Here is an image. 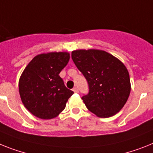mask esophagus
<instances>
[{"mask_svg": "<svg viewBox=\"0 0 153 153\" xmlns=\"http://www.w3.org/2000/svg\"><path fill=\"white\" fill-rule=\"evenodd\" d=\"M73 91H74V92H79V89H78L77 87H74V88H73Z\"/></svg>", "mask_w": 153, "mask_h": 153, "instance_id": "esophagus-1", "label": "esophagus"}]
</instances>
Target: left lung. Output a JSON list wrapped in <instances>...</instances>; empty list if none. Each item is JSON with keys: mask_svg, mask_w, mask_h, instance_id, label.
<instances>
[{"mask_svg": "<svg viewBox=\"0 0 153 153\" xmlns=\"http://www.w3.org/2000/svg\"><path fill=\"white\" fill-rule=\"evenodd\" d=\"M71 58L88 82V93L82 100L89 111L110 117L126 103L131 92L128 69L112 54L100 50H78Z\"/></svg>", "mask_w": 153, "mask_h": 153, "instance_id": "8db88e82", "label": "left lung"}]
</instances>
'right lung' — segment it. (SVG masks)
Returning a JSON list of instances; mask_svg holds the SVG:
<instances>
[{
    "label": "right lung",
    "mask_w": 153,
    "mask_h": 153,
    "mask_svg": "<svg viewBox=\"0 0 153 153\" xmlns=\"http://www.w3.org/2000/svg\"><path fill=\"white\" fill-rule=\"evenodd\" d=\"M69 59L67 52L41 53L23 71L19 79V94L25 108L34 116L49 120L65 110L74 92L66 88L59 74Z\"/></svg>",
    "instance_id": "right-lung-1"
}]
</instances>
